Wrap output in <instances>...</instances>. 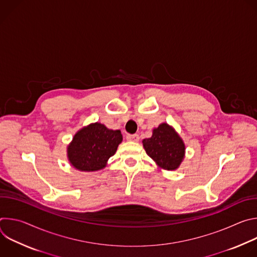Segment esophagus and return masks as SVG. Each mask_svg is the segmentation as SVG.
Instances as JSON below:
<instances>
[{"label": "esophagus", "mask_w": 257, "mask_h": 257, "mask_svg": "<svg viewBox=\"0 0 257 257\" xmlns=\"http://www.w3.org/2000/svg\"><path fill=\"white\" fill-rule=\"evenodd\" d=\"M126 139H127L128 141L137 142V141H139V136H138L137 134H128L127 137H126Z\"/></svg>", "instance_id": "1"}]
</instances>
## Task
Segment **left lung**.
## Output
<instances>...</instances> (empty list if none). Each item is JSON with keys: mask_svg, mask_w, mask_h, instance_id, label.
Listing matches in <instances>:
<instances>
[{"mask_svg": "<svg viewBox=\"0 0 257 257\" xmlns=\"http://www.w3.org/2000/svg\"><path fill=\"white\" fill-rule=\"evenodd\" d=\"M143 148L156 164L168 171L179 168L185 156V144L175 129L162 123L153 130L151 138L143 139Z\"/></svg>", "mask_w": 257, "mask_h": 257, "instance_id": "obj_1", "label": "left lung"}]
</instances>
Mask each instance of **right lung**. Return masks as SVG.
I'll list each match as a JSON object with an SVG mask.
<instances>
[{
	"label": "right lung",
	"instance_id": "1",
	"mask_svg": "<svg viewBox=\"0 0 257 257\" xmlns=\"http://www.w3.org/2000/svg\"><path fill=\"white\" fill-rule=\"evenodd\" d=\"M123 137L120 130L107 129L98 122L80 129L67 148L70 164L82 172L103 169L117 152Z\"/></svg>",
	"mask_w": 257,
	"mask_h": 257
}]
</instances>
